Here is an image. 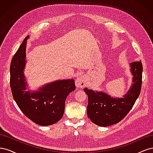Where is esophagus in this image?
I'll use <instances>...</instances> for the list:
<instances>
[{
	"instance_id": "34e87169",
	"label": "esophagus",
	"mask_w": 153,
	"mask_h": 153,
	"mask_svg": "<svg viewBox=\"0 0 153 153\" xmlns=\"http://www.w3.org/2000/svg\"><path fill=\"white\" fill-rule=\"evenodd\" d=\"M75 84L78 87H83L86 84L85 78L84 76L77 78L75 80Z\"/></svg>"
}]
</instances>
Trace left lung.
Returning <instances> with one entry per match:
<instances>
[{
  "mask_svg": "<svg viewBox=\"0 0 153 153\" xmlns=\"http://www.w3.org/2000/svg\"><path fill=\"white\" fill-rule=\"evenodd\" d=\"M130 67L133 84L123 98H113L103 92L84 89L88 96L87 114L94 124L103 127L117 124L132 108L140 93L143 66L140 61H136L131 62Z\"/></svg>",
  "mask_w": 153,
  "mask_h": 153,
  "instance_id": "obj_1",
  "label": "left lung"
}]
</instances>
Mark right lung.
Wrapping results in <instances>:
<instances>
[{"label": "right lung", "instance_id": "1", "mask_svg": "<svg viewBox=\"0 0 153 153\" xmlns=\"http://www.w3.org/2000/svg\"><path fill=\"white\" fill-rule=\"evenodd\" d=\"M27 36L12 59L10 86L13 98L27 117L40 126H50L61 119L68 94L75 90L73 79L57 80L41 87L38 91H25L27 83L24 69L25 65Z\"/></svg>", "mask_w": 153, "mask_h": 153}]
</instances>
